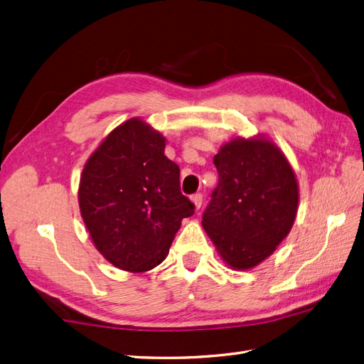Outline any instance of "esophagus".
I'll list each match as a JSON object with an SVG mask.
<instances>
[{"mask_svg":"<svg viewBox=\"0 0 364 364\" xmlns=\"http://www.w3.org/2000/svg\"><path fill=\"white\" fill-rule=\"evenodd\" d=\"M191 200H193L196 209H199L202 206V203H203V196L200 193H196V194L191 196Z\"/></svg>","mask_w":364,"mask_h":364,"instance_id":"obj_1","label":"esophagus"}]
</instances>
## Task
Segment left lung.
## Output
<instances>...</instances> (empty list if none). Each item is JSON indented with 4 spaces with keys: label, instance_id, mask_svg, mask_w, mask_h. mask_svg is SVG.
I'll use <instances>...</instances> for the list:
<instances>
[{
    "label": "left lung",
    "instance_id": "1",
    "mask_svg": "<svg viewBox=\"0 0 364 364\" xmlns=\"http://www.w3.org/2000/svg\"><path fill=\"white\" fill-rule=\"evenodd\" d=\"M218 183L202 225L232 269L255 267L293 226L299 191L289 161L267 139H232L214 156Z\"/></svg>",
    "mask_w": 364,
    "mask_h": 364
}]
</instances>
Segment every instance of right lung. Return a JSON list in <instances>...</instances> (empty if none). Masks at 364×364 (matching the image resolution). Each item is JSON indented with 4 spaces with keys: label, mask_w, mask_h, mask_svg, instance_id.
Listing matches in <instances>:
<instances>
[{
    "label": "right lung",
    "mask_w": 364,
    "mask_h": 364,
    "mask_svg": "<svg viewBox=\"0 0 364 364\" xmlns=\"http://www.w3.org/2000/svg\"><path fill=\"white\" fill-rule=\"evenodd\" d=\"M165 139L138 118L112 130L87 159L79 188L83 222L115 267L146 272L168 255L194 203L181 191L179 165Z\"/></svg>",
    "instance_id": "add662e5"
}]
</instances>
